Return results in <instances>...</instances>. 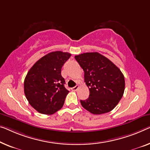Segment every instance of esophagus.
Segmentation results:
<instances>
[{
  "mask_svg": "<svg viewBox=\"0 0 150 150\" xmlns=\"http://www.w3.org/2000/svg\"><path fill=\"white\" fill-rule=\"evenodd\" d=\"M79 88V86H76L73 87V88H71V89H72L73 91H77V89H78V88Z\"/></svg>",
  "mask_w": 150,
  "mask_h": 150,
  "instance_id": "1",
  "label": "esophagus"
}]
</instances>
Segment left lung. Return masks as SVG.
Returning <instances> with one entry per match:
<instances>
[{
	"instance_id": "left-lung-1",
	"label": "left lung",
	"mask_w": 150,
	"mask_h": 150,
	"mask_svg": "<svg viewBox=\"0 0 150 150\" xmlns=\"http://www.w3.org/2000/svg\"><path fill=\"white\" fill-rule=\"evenodd\" d=\"M84 71V80L89 90L83 108L93 115H101L115 108L123 96L125 82L121 71L112 62L98 52L75 56Z\"/></svg>"
}]
</instances>
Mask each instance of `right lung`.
Segmentation results:
<instances>
[{
    "instance_id": "1",
    "label": "right lung",
    "mask_w": 150,
    "mask_h": 150,
    "mask_svg": "<svg viewBox=\"0 0 150 150\" xmlns=\"http://www.w3.org/2000/svg\"><path fill=\"white\" fill-rule=\"evenodd\" d=\"M71 54L55 51L44 56L32 66L24 80V93L29 103L44 115L61 109L69 91L64 88L61 69Z\"/></svg>"
}]
</instances>
